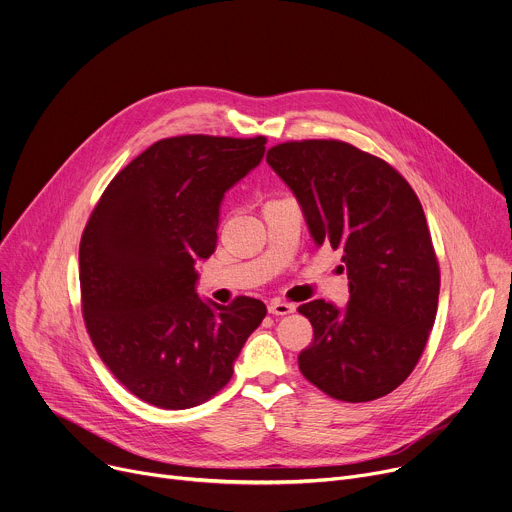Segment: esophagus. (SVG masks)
<instances>
[{
	"label": "esophagus",
	"mask_w": 512,
	"mask_h": 512,
	"mask_svg": "<svg viewBox=\"0 0 512 512\" xmlns=\"http://www.w3.org/2000/svg\"><path fill=\"white\" fill-rule=\"evenodd\" d=\"M267 310H269V314H275V316H287L291 312H296V306L279 302V300H273V302H269Z\"/></svg>",
	"instance_id": "esophagus-1"
}]
</instances>
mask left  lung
Listing matches in <instances>:
<instances>
[{
  "mask_svg": "<svg viewBox=\"0 0 512 512\" xmlns=\"http://www.w3.org/2000/svg\"><path fill=\"white\" fill-rule=\"evenodd\" d=\"M267 164L298 198L316 247L340 251L348 275L344 308H298L314 328L302 375L348 403L391 393L415 369L440 296L417 194L387 162L338 139L279 143Z\"/></svg>",
  "mask_w": 512,
  "mask_h": 512,
  "instance_id": "8db88e82",
  "label": "left lung"
}]
</instances>
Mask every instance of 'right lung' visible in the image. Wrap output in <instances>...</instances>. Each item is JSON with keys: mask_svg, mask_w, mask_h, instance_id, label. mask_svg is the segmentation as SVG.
Returning a JSON list of instances; mask_svg holds the SVG:
<instances>
[{"mask_svg": "<svg viewBox=\"0 0 512 512\" xmlns=\"http://www.w3.org/2000/svg\"><path fill=\"white\" fill-rule=\"evenodd\" d=\"M265 141L160 139L111 180L89 218L79 249L85 324L109 371L145 403L208 401L267 314L253 298L218 306L196 294L225 192L259 166Z\"/></svg>", "mask_w": 512, "mask_h": 512, "instance_id": "obj_1", "label": "right lung"}]
</instances>
